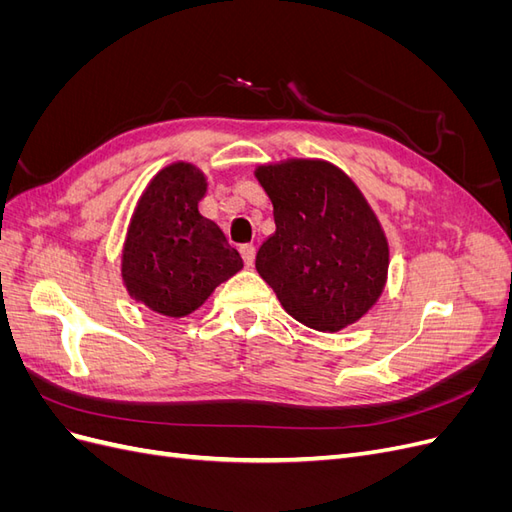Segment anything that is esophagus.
I'll return each mask as SVG.
<instances>
[{
  "label": "esophagus",
  "instance_id": "1",
  "mask_svg": "<svg viewBox=\"0 0 512 512\" xmlns=\"http://www.w3.org/2000/svg\"><path fill=\"white\" fill-rule=\"evenodd\" d=\"M241 256H243V262L245 267H252L254 265V258H256V247L254 245H241Z\"/></svg>",
  "mask_w": 512,
  "mask_h": 512
}]
</instances>
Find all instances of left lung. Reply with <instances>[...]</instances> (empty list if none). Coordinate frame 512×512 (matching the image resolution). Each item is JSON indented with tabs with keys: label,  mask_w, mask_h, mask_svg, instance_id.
Segmentation results:
<instances>
[{
	"label": "left lung",
	"mask_w": 512,
	"mask_h": 512,
	"mask_svg": "<svg viewBox=\"0 0 512 512\" xmlns=\"http://www.w3.org/2000/svg\"><path fill=\"white\" fill-rule=\"evenodd\" d=\"M256 179L275 218L256 271L282 307L322 333L363 318L384 290L389 243L359 188L324 160L258 166Z\"/></svg>",
	"instance_id": "obj_1"
}]
</instances>
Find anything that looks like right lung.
I'll list each match as a JSON object with an SVG mask.
<instances>
[{"mask_svg": "<svg viewBox=\"0 0 512 512\" xmlns=\"http://www.w3.org/2000/svg\"><path fill=\"white\" fill-rule=\"evenodd\" d=\"M207 179L177 162L149 181L132 213L121 252V277L130 297L151 312L183 318L243 269L220 226L200 215Z\"/></svg>", "mask_w": 512, "mask_h": 512, "instance_id": "1", "label": "right lung"}]
</instances>
